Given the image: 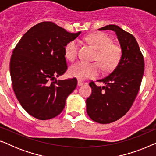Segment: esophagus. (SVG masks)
I'll return each mask as SVG.
<instances>
[{
	"label": "esophagus",
	"instance_id": "34e87169",
	"mask_svg": "<svg viewBox=\"0 0 156 156\" xmlns=\"http://www.w3.org/2000/svg\"><path fill=\"white\" fill-rule=\"evenodd\" d=\"M84 84V82H82V81H80V80H79L78 81V86H82V85L83 84Z\"/></svg>",
	"mask_w": 156,
	"mask_h": 156
}]
</instances>
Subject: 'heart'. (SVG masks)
I'll return each instance as SVG.
<instances>
[{
    "label": "heart",
    "instance_id": "b5f03b06",
    "mask_svg": "<svg viewBox=\"0 0 156 156\" xmlns=\"http://www.w3.org/2000/svg\"><path fill=\"white\" fill-rule=\"evenodd\" d=\"M85 40L97 50L95 59L99 62L104 71H112L116 67L122 57V50L118 44L113 43L109 36L103 33H94L87 35ZM78 50L77 41H69L65 48L66 58L72 62L75 60ZM100 71L98 62L88 63L82 61L74 64L69 69L70 74L80 80L94 78L99 75Z\"/></svg>",
    "mask_w": 156,
    "mask_h": 156
}]
</instances>
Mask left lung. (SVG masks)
Returning a JSON list of instances; mask_svg holds the SVG:
<instances>
[{
    "instance_id": "obj_1",
    "label": "left lung",
    "mask_w": 156,
    "mask_h": 156,
    "mask_svg": "<svg viewBox=\"0 0 156 156\" xmlns=\"http://www.w3.org/2000/svg\"><path fill=\"white\" fill-rule=\"evenodd\" d=\"M111 30L117 35L122 57L119 65L107 76L98 82L104 86L89 83L92 92L87 98V112L99 123H110L129 112L140 89L144 72V59L133 35L116 25H108L99 30Z\"/></svg>"
}]
</instances>
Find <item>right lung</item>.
Here are the masks:
<instances>
[{
    "instance_id": "1",
    "label": "right lung",
    "mask_w": 156,
    "mask_h": 156,
    "mask_svg": "<svg viewBox=\"0 0 156 156\" xmlns=\"http://www.w3.org/2000/svg\"><path fill=\"white\" fill-rule=\"evenodd\" d=\"M81 32L71 33L52 22L31 27L17 44L10 58L12 89L23 108L40 120L62 112L67 97L76 89V78L57 80L67 65L65 48Z\"/></svg>"
}]
</instances>
